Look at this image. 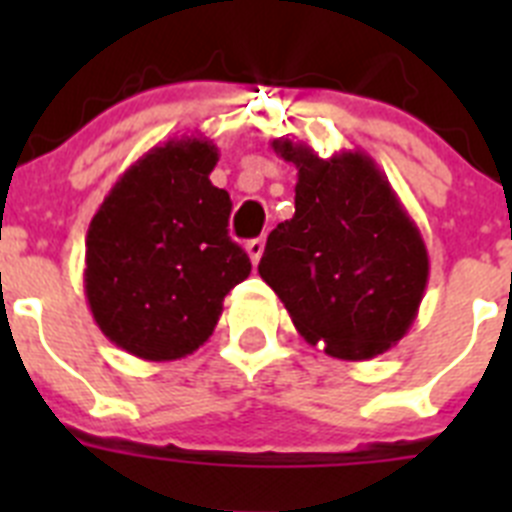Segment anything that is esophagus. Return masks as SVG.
<instances>
[{
  "mask_svg": "<svg viewBox=\"0 0 512 512\" xmlns=\"http://www.w3.org/2000/svg\"><path fill=\"white\" fill-rule=\"evenodd\" d=\"M246 253L248 259H251V264L256 266L261 259V253H264V238H253V241L246 243Z\"/></svg>",
  "mask_w": 512,
  "mask_h": 512,
  "instance_id": "1",
  "label": "esophagus"
}]
</instances>
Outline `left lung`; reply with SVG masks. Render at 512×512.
<instances>
[{
    "mask_svg": "<svg viewBox=\"0 0 512 512\" xmlns=\"http://www.w3.org/2000/svg\"><path fill=\"white\" fill-rule=\"evenodd\" d=\"M271 148L297 169L295 215L266 238L261 279L328 356L390 351L418 318L431 271L418 225L364 151L320 158L287 135Z\"/></svg>",
    "mask_w": 512,
    "mask_h": 512,
    "instance_id": "1",
    "label": "left lung"
}]
</instances>
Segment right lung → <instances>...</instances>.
I'll return each instance as SVG.
<instances>
[{
	"mask_svg": "<svg viewBox=\"0 0 512 512\" xmlns=\"http://www.w3.org/2000/svg\"><path fill=\"white\" fill-rule=\"evenodd\" d=\"M217 146L182 135L115 182L87 233L84 292L94 323L143 361H176L212 336L223 300L251 274L230 241V194L212 187Z\"/></svg>",
	"mask_w": 512,
	"mask_h": 512,
	"instance_id": "right-lung-1",
	"label": "right lung"
}]
</instances>
